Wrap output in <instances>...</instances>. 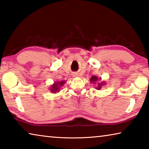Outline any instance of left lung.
Listing matches in <instances>:
<instances>
[{"label": "left lung", "mask_w": 149, "mask_h": 149, "mask_svg": "<svg viewBox=\"0 0 149 149\" xmlns=\"http://www.w3.org/2000/svg\"><path fill=\"white\" fill-rule=\"evenodd\" d=\"M98 79H98V77L97 76H95V75L94 76V75H93V76H92L90 80H91V83H93V82L97 81ZM99 79H100V78H99ZM103 85H104V83H102V82L100 83V84H98V87L97 88V89H101V87H102Z\"/></svg>", "instance_id": "8db88e82"}]
</instances>
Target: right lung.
I'll return each mask as SVG.
<instances>
[{
    "instance_id": "add662e5",
    "label": "right lung",
    "mask_w": 149,
    "mask_h": 149,
    "mask_svg": "<svg viewBox=\"0 0 149 149\" xmlns=\"http://www.w3.org/2000/svg\"><path fill=\"white\" fill-rule=\"evenodd\" d=\"M64 83H65L64 81L55 83V84H53V85H52L51 89H50L51 92L53 93H56V92H58L59 90H60V87L62 86V85H64Z\"/></svg>"
}]
</instances>
